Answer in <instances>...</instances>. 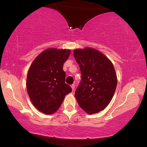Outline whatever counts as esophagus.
<instances>
[{"label":"esophagus","instance_id":"34e87169","mask_svg":"<svg viewBox=\"0 0 147 147\" xmlns=\"http://www.w3.org/2000/svg\"><path fill=\"white\" fill-rule=\"evenodd\" d=\"M71 88H72V90L74 91V88H75V86H74V84H73V85H71Z\"/></svg>","mask_w":147,"mask_h":147}]
</instances>
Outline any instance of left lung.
I'll return each instance as SVG.
<instances>
[{
    "instance_id": "obj_1",
    "label": "left lung",
    "mask_w": 147,
    "mask_h": 147,
    "mask_svg": "<svg viewBox=\"0 0 147 147\" xmlns=\"http://www.w3.org/2000/svg\"><path fill=\"white\" fill-rule=\"evenodd\" d=\"M82 79L74 96L80 108L88 114L105 109L115 93L117 78L111 61L90 47L74 50Z\"/></svg>"
}]
</instances>
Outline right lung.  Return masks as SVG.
<instances>
[{"mask_svg": "<svg viewBox=\"0 0 147 147\" xmlns=\"http://www.w3.org/2000/svg\"><path fill=\"white\" fill-rule=\"evenodd\" d=\"M71 51L50 48L42 52L28 69L26 89L33 105L45 114H53L59 108L72 89L66 84L63 63Z\"/></svg>", "mask_w": 147, "mask_h": 147, "instance_id": "1", "label": "right lung"}]
</instances>
